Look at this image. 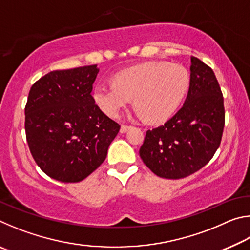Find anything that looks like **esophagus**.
<instances>
[{"instance_id": "obj_1", "label": "esophagus", "mask_w": 250, "mask_h": 250, "mask_svg": "<svg viewBox=\"0 0 250 250\" xmlns=\"http://www.w3.org/2000/svg\"><path fill=\"white\" fill-rule=\"evenodd\" d=\"M130 129V125H122L121 128H120V132L121 133H125L126 131Z\"/></svg>"}]
</instances>
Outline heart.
<instances>
[{"instance_id": "1", "label": "heart", "mask_w": 250, "mask_h": 250, "mask_svg": "<svg viewBox=\"0 0 250 250\" xmlns=\"http://www.w3.org/2000/svg\"><path fill=\"white\" fill-rule=\"evenodd\" d=\"M189 88V75L183 66L149 62L121 70L115 83H98L92 98L101 111L117 118L131 98L139 116L150 122H162L174 113Z\"/></svg>"}]
</instances>
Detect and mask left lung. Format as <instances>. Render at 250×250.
Listing matches in <instances>:
<instances>
[{"label":"left lung","instance_id":"obj_1","mask_svg":"<svg viewBox=\"0 0 250 250\" xmlns=\"http://www.w3.org/2000/svg\"><path fill=\"white\" fill-rule=\"evenodd\" d=\"M189 88L182 108L163 125L147 130L140 147L146 166L163 179H181L205 167L221 145L225 110L214 71L191 57Z\"/></svg>","mask_w":250,"mask_h":250}]
</instances>
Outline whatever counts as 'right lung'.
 Listing matches in <instances>:
<instances>
[{
  "instance_id": "add662e5",
  "label": "right lung",
  "mask_w": 250,
  "mask_h": 250,
  "mask_svg": "<svg viewBox=\"0 0 250 250\" xmlns=\"http://www.w3.org/2000/svg\"><path fill=\"white\" fill-rule=\"evenodd\" d=\"M97 65L50 71L33 84L25 131L34 160L52 179L76 183L105 160L120 130L91 96Z\"/></svg>"
}]
</instances>
